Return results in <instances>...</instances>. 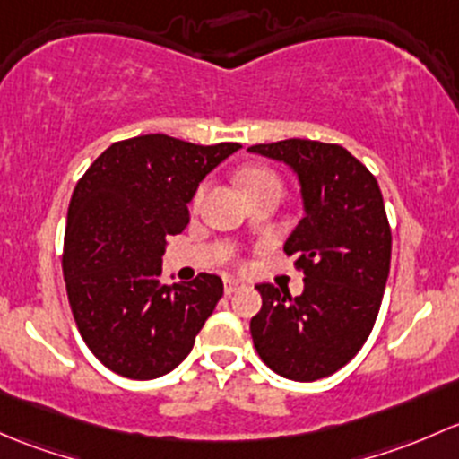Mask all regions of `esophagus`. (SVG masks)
I'll list each match as a JSON object with an SVG mask.
<instances>
[{"mask_svg": "<svg viewBox=\"0 0 459 459\" xmlns=\"http://www.w3.org/2000/svg\"><path fill=\"white\" fill-rule=\"evenodd\" d=\"M223 287H225V294L231 296V294H236L238 290H243V282H238L236 278H231V276H225L223 278Z\"/></svg>", "mask_w": 459, "mask_h": 459, "instance_id": "esophagus-1", "label": "esophagus"}]
</instances>
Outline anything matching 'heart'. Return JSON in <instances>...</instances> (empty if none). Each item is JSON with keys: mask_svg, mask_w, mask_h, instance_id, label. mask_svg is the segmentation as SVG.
<instances>
[{"mask_svg": "<svg viewBox=\"0 0 459 459\" xmlns=\"http://www.w3.org/2000/svg\"><path fill=\"white\" fill-rule=\"evenodd\" d=\"M238 183L243 186L245 195H247V192L258 190V187L264 186H281V178H278V174L273 169L261 168V165H249V168H243L238 172ZM201 196L203 190H198L195 195V205L201 201Z\"/></svg>", "mask_w": 459, "mask_h": 459, "instance_id": "1", "label": "heart"}]
</instances>
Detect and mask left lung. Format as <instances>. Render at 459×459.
Wrapping results in <instances>:
<instances>
[{
    "label": "left lung",
    "mask_w": 459,
    "mask_h": 459,
    "mask_svg": "<svg viewBox=\"0 0 459 459\" xmlns=\"http://www.w3.org/2000/svg\"><path fill=\"white\" fill-rule=\"evenodd\" d=\"M285 160L300 181L305 216L285 243L305 290L263 282L249 323L254 347L278 376L314 382L342 369L376 325L391 264V228L376 177L338 143L285 139L249 148Z\"/></svg>",
    "instance_id": "left-lung-1"
}]
</instances>
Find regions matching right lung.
I'll list each match as a JSON object with an SVG mask.
<instances>
[{"label": "right lung", "mask_w": 459, "mask_h": 459, "mask_svg": "<svg viewBox=\"0 0 459 459\" xmlns=\"http://www.w3.org/2000/svg\"><path fill=\"white\" fill-rule=\"evenodd\" d=\"M238 148L143 134L112 143L79 178L61 267L79 333L110 371L152 380L195 347L223 281L198 273L163 285L160 256L165 240L190 223L198 183Z\"/></svg>", "instance_id": "obj_1"}]
</instances>
